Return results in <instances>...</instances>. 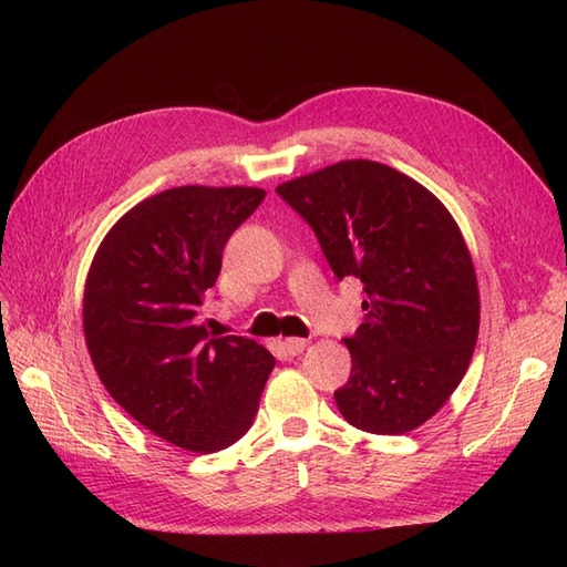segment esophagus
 <instances>
[{
    "instance_id": "obj_1",
    "label": "esophagus",
    "mask_w": 567,
    "mask_h": 567,
    "mask_svg": "<svg viewBox=\"0 0 567 567\" xmlns=\"http://www.w3.org/2000/svg\"><path fill=\"white\" fill-rule=\"evenodd\" d=\"M285 351L287 355H299L307 348V341L305 339H297V336H292V339H285Z\"/></svg>"
}]
</instances>
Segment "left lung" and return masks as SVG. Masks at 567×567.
Returning <instances> with one entry per match:
<instances>
[{
  "label": "left lung",
  "mask_w": 567,
  "mask_h": 567,
  "mask_svg": "<svg viewBox=\"0 0 567 567\" xmlns=\"http://www.w3.org/2000/svg\"><path fill=\"white\" fill-rule=\"evenodd\" d=\"M275 189L315 228L333 275L363 282L339 412L380 436L426 424L461 384L480 331L475 265L453 214L375 161H341Z\"/></svg>",
  "instance_id": "obj_1"
}]
</instances>
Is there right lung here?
<instances>
[{
  "label": "right lung",
  "mask_w": 567,
  "mask_h": 567,
  "mask_svg": "<svg viewBox=\"0 0 567 567\" xmlns=\"http://www.w3.org/2000/svg\"><path fill=\"white\" fill-rule=\"evenodd\" d=\"M260 187L185 185L138 202L94 252L82 297L92 365L116 404L167 443L216 453L258 414L275 368L265 346L197 323L228 236Z\"/></svg>",
  "instance_id": "1"
}]
</instances>
